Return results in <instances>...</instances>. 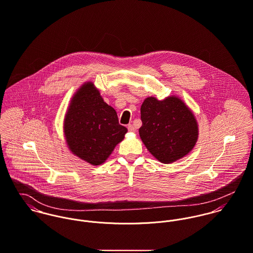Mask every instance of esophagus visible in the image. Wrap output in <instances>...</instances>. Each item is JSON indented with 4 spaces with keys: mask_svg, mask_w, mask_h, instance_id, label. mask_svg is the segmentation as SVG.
<instances>
[{
    "mask_svg": "<svg viewBox=\"0 0 253 253\" xmlns=\"http://www.w3.org/2000/svg\"><path fill=\"white\" fill-rule=\"evenodd\" d=\"M127 128H128V130H129L130 132H135V127H134L132 124H129Z\"/></svg>",
    "mask_w": 253,
    "mask_h": 253,
    "instance_id": "1",
    "label": "esophagus"
}]
</instances>
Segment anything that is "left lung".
Wrapping results in <instances>:
<instances>
[{"instance_id":"1","label":"left lung","mask_w":253,"mask_h":253,"mask_svg":"<svg viewBox=\"0 0 253 253\" xmlns=\"http://www.w3.org/2000/svg\"><path fill=\"white\" fill-rule=\"evenodd\" d=\"M140 137L152 155L172 163L191 152L199 136L198 123L190 108L176 97L163 101L150 97L141 106Z\"/></svg>"}]
</instances>
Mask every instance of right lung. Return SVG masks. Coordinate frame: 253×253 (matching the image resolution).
<instances>
[{
	"mask_svg": "<svg viewBox=\"0 0 253 253\" xmlns=\"http://www.w3.org/2000/svg\"><path fill=\"white\" fill-rule=\"evenodd\" d=\"M115 109L104 102L94 84H84L73 96L64 119L68 148L92 165L103 163L124 139Z\"/></svg>",
	"mask_w": 253,
	"mask_h": 253,
	"instance_id": "right-lung-1",
	"label": "right lung"
}]
</instances>
